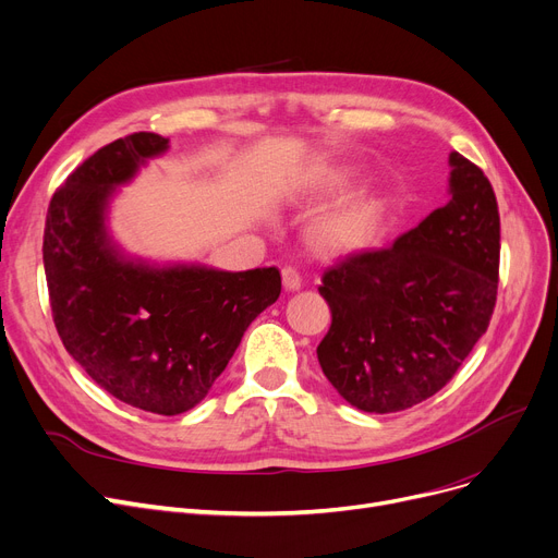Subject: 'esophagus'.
<instances>
[{
	"label": "esophagus",
	"mask_w": 558,
	"mask_h": 558,
	"mask_svg": "<svg viewBox=\"0 0 558 558\" xmlns=\"http://www.w3.org/2000/svg\"><path fill=\"white\" fill-rule=\"evenodd\" d=\"M282 284H284L287 291H299L301 284H303V278L294 267H284L282 269Z\"/></svg>",
	"instance_id": "obj_1"
}]
</instances>
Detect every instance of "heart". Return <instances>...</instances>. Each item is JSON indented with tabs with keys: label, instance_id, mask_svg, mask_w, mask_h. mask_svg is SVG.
<instances>
[{
	"label": "heart",
	"instance_id": "heart-1",
	"mask_svg": "<svg viewBox=\"0 0 558 558\" xmlns=\"http://www.w3.org/2000/svg\"><path fill=\"white\" fill-rule=\"evenodd\" d=\"M385 201L360 196L330 210L314 228V242L326 253H355L366 248L385 223Z\"/></svg>",
	"mask_w": 558,
	"mask_h": 558
}]
</instances>
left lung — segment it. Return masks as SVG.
I'll use <instances>...</instances> for the list:
<instances>
[{"mask_svg": "<svg viewBox=\"0 0 558 558\" xmlns=\"http://www.w3.org/2000/svg\"><path fill=\"white\" fill-rule=\"evenodd\" d=\"M450 201L393 246L326 269L332 326L316 355L330 385L368 414L441 391L486 332L497 296L500 215L484 171L452 151Z\"/></svg>", "mask_w": 558, "mask_h": 558, "instance_id": "1", "label": "left lung"}]
</instances>
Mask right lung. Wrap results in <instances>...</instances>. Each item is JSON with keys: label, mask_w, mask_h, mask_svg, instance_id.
I'll return each mask as SVG.
<instances>
[{"label": "right lung", "mask_w": 558, "mask_h": 558, "mask_svg": "<svg viewBox=\"0 0 558 558\" xmlns=\"http://www.w3.org/2000/svg\"><path fill=\"white\" fill-rule=\"evenodd\" d=\"M169 140L133 133L76 167L49 203L45 276L53 324L74 362L117 400L175 416L196 407L246 328L280 296V271H223L126 253L110 205Z\"/></svg>", "instance_id": "obj_1"}]
</instances>
